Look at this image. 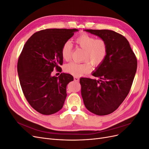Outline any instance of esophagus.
I'll list each match as a JSON object with an SVG mask.
<instances>
[{"label": "esophagus", "instance_id": "34e87169", "mask_svg": "<svg viewBox=\"0 0 149 149\" xmlns=\"http://www.w3.org/2000/svg\"><path fill=\"white\" fill-rule=\"evenodd\" d=\"M74 81H78L79 80L78 76H74Z\"/></svg>", "mask_w": 149, "mask_h": 149}]
</instances>
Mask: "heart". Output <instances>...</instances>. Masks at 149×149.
Masks as SVG:
<instances>
[{"mask_svg":"<svg viewBox=\"0 0 149 149\" xmlns=\"http://www.w3.org/2000/svg\"><path fill=\"white\" fill-rule=\"evenodd\" d=\"M76 45L84 50L82 63L70 62L65 66V71L76 76L86 74L90 71L91 65L94 67L100 66L105 60L107 53V43L102 39H96L86 33L80 35L74 40ZM71 45L70 42L64 43L61 48L63 60L68 61L71 58Z\"/></svg>","mask_w":149,"mask_h":149,"instance_id":"heart-1","label":"heart"}]
</instances>
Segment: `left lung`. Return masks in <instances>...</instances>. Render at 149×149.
Masks as SVG:
<instances>
[{
  "label": "left lung",
  "instance_id": "left-lung-1",
  "mask_svg": "<svg viewBox=\"0 0 149 149\" xmlns=\"http://www.w3.org/2000/svg\"><path fill=\"white\" fill-rule=\"evenodd\" d=\"M107 43L105 60L92 75L98 80L80 79L81 96L86 107L98 116L109 114L124 101L131 88L136 73L137 58L128 40L109 30H84Z\"/></svg>",
  "mask_w": 149,
  "mask_h": 149
}]
</instances>
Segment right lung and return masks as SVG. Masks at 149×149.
<instances>
[{
	"instance_id": "right-lung-1",
	"label": "right lung",
	"mask_w": 149,
	"mask_h": 149,
	"mask_svg": "<svg viewBox=\"0 0 149 149\" xmlns=\"http://www.w3.org/2000/svg\"><path fill=\"white\" fill-rule=\"evenodd\" d=\"M78 30L53 29L35 33L26 41L17 63L22 91L30 105L39 113L50 115L63 106L70 74L52 76L63 64L61 48Z\"/></svg>"
}]
</instances>
